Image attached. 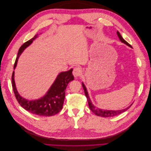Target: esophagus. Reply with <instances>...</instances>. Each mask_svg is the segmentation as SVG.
<instances>
[{"instance_id": "34e87169", "label": "esophagus", "mask_w": 151, "mask_h": 151, "mask_svg": "<svg viewBox=\"0 0 151 151\" xmlns=\"http://www.w3.org/2000/svg\"><path fill=\"white\" fill-rule=\"evenodd\" d=\"M73 75L75 77H79L82 75V73H83V70H82L81 68L79 67H76L74 68V70H73Z\"/></svg>"}]
</instances>
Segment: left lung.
<instances>
[{"instance_id":"1","label":"left lung","mask_w":151,"mask_h":151,"mask_svg":"<svg viewBox=\"0 0 151 151\" xmlns=\"http://www.w3.org/2000/svg\"><path fill=\"white\" fill-rule=\"evenodd\" d=\"M117 35L118 36V38H119L120 40L121 41L122 43H125V45H128V46L132 48L131 45L129 43H127L126 41L123 38V37L121 36L120 33L118 31H117ZM82 86H83V88L84 91L85 95H86V96L87 98V99H88L89 107L90 109L95 114V115H96L98 116H102V117H111V116H116V115H120V114H121V113H122L123 112H125V111H127V109H129L132 106V104L130 106H129V107H127V108L123 109H120V110H104V109H102L97 108L96 107H95L94 106V105L92 103V102H91V99L89 98V96L88 91H87V89H86V86H85V85H84V84L83 83H82Z\"/></svg>"}]
</instances>
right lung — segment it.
Returning a JSON list of instances; mask_svg holds the SVG:
<instances>
[{"label":"right lung","instance_id":"right-lung-1","mask_svg":"<svg viewBox=\"0 0 151 151\" xmlns=\"http://www.w3.org/2000/svg\"><path fill=\"white\" fill-rule=\"evenodd\" d=\"M37 37L38 35H35L33 38L25 42L20 47L14 65V69H15L18 58L22 52L25 48L29 46ZM72 70L73 69L71 68L68 71L60 72L57 76L56 79L55 80L47 94L42 98L32 101L24 99L18 93L14 81V71H13L12 75V86L17 101L26 110L35 115L45 116L56 115L60 112L63 107L65 96V89L68 83L74 79V76L72 75Z\"/></svg>","mask_w":151,"mask_h":151}]
</instances>
